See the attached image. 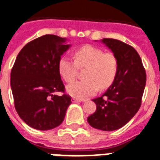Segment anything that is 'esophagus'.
I'll use <instances>...</instances> for the list:
<instances>
[{
    "label": "esophagus",
    "mask_w": 160,
    "mask_h": 160,
    "mask_svg": "<svg viewBox=\"0 0 160 160\" xmlns=\"http://www.w3.org/2000/svg\"><path fill=\"white\" fill-rule=\"evenodd\" d=\"M80 101H84V100H78V99H75V98H73V99H72V102H73V103H77V102H80Z\"/></svg>",
    "instance_id": "1"
}]
</instances>
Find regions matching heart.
<instances>
[{"mask_svg":"<svg viewBox=\"0 0 160 160\" xmlns=\"http://www.w3.org/2000/svg\"><path fill=\"white\" fill-rule=\"evenodd\" d=\"M75 60L62 56L58 63V70L65 82L75 80L78 70L87 67L85 77L87 80L73 82L67 86V93L72 97L84 100L95 95L100 89L110 86L118 72V60L110 52H105L100 47L85 45L74 53Z\"/></svg>","mask_w":160,"mask_h":160,"instance_id":"1","label":"heart"}]
</instances>
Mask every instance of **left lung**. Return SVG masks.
<instances>
[{
    "instance_id": "8db88e82",
    "label": "left lung",
    "mask_w": 160,
    "mask_h": 160,
    "mask_svg": "<svg viewBox=\"0 0 160 160\" xmlns=\"http://www.w3.org/2000/svg\"><path fill=\"white\" fill-rule=\"evenodd\" d=\"M101 42L116 56L118 72L106 92L93 100L96 110L87 120L95 129L112 131L125 125L140 108L146 73L140 56L131 46L110 38Z\"/></svg>"
}]
</instances>
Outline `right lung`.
Segmentation results:
<instances>
[{
  "label": "right lung",
  "mask_w": 160,
  "mask_h": 160,
  "mask_svg": "<svg viewBox=\"0 0 160 160\" xmlns=\"http://www.w3.org/2000/svg\"><path fill=\"white\" fill-rule=\"evenodd\" d=\"M66 39L45 35L21 49L11 72L14 104L19 116L29 126L48 130L65 119L71 97L65 93L58 70L60 56L70 48Z\"/></svg>",
  "instance_id": "add662e5"
}]
</instances>
